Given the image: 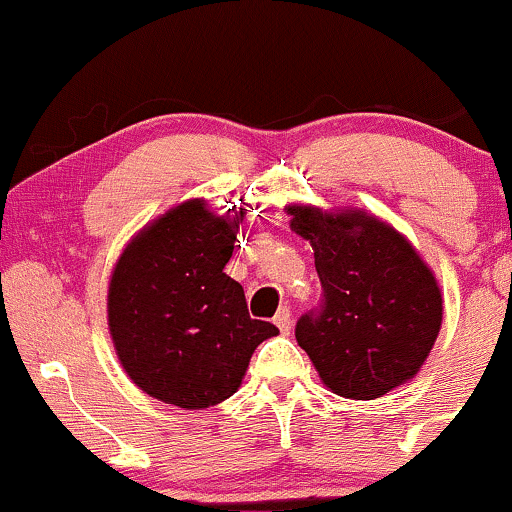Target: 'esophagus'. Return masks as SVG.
I'll use <instances>...</instances> for the list:
<instances>
[{"label": "esophagus", "instance_id": "esophagus-1", "mask_svg": "<svg viewBox=\"0 0 512 512\" xmlns=\"http://www.w3.org/2000/svg\"><path fill=\"white\" fill-rule=\"evenodd\" d=\"M274 325L279 327L281 334H289L291 332V310L289 308H281L279 313L274 315Z\"/></svg>", "mask_w": 512, "mask_h": 512}]
</instances>
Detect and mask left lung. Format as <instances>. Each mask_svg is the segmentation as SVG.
I'll return each mask as SVG.
<instances>
[{
	"label": "left lung",
	"instance_id": "8db88e82",
	"mask_svg": "<svg viewBox=\"0 0 512 512\" xmlns=\"http://www.w3.org/2000/svg\"><path fill=\"white\" fill-rule=\"evenodd\" d=\"M291 231L313 245L325 291L296 339L327 390L375 399L409 383L443 325L438 279L407 236L366 209L289 204Z\"/></svg>",
	"mask_w": 512,
	"mask_h": 512
}]
</instances>
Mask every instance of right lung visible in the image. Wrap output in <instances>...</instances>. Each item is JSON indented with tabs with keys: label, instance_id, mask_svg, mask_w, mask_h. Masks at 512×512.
<instances>
[{
	"label": "right lung",
	"instance_id": "1",
	"mask_svg": "<svg viewBox=\"0 0 512 512\" xmlns=\"http://www.w3.org/2000/svg\"><path fill=\"white\" fill-rule=\"evenodd\" d=\"M245 211L216 214L207 199H185L117 257L108 330L129 380L158 402L221 404L238 392L252 351L279 334L272 322L252 320L243 286L223 272Z\"/></svg>",
	"mask_w": 512,
	"mask_h": 512
}]
</instances>
